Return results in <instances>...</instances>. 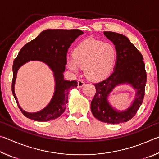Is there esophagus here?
Wrapping results in <instances>:
<instances>
[{
    "label": "esophagus",
    "mask_w": 159,
    "mask_h": 159,
    "mask_svg": "<svg viewBox=\"0 0 159 159\" xmlns=\"http://www.w3.org/2000/svg\"><path fill=\"white\" fill-rule=\"evenodd\" d=\"M85 85V82L83 81V80H78V87L79 88H82L83 86H84Z\"/></svg>",
    "instance_id": "1"
}]
</instances>
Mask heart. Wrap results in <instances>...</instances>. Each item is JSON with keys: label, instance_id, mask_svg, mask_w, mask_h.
<instances>
[{"label": "heart", "instance_id": "1", "mask_svg": "<svg viewBox=\"0 0 159 159\" xmlns=\"http://www.w3.org/2000/svg\"><path fill=\"white\" fill-rule=\"evenodd\" d=\"M116 58V51L109 43L98 40H85L73 51V57L67 59L66 64L71 71L78 72L84 68L85 76L91 80L103 79L111 71Z\"/></svg>", "mask_w": 159, "mask_h": 159}]
</instances>
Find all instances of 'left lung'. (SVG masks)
Masks as SVG:
<instances>
[{"mask_svg":"<svg viewBox=\"0 0 159 159\" xmlns=\"http://www.w3.org/2000/svg\"><path fill=\"white\" fill-rule=\"evenodd\" d=\"M104 34L115 45L117 59L113 73L106 79L94 84L96 93L91 102V111L100 121L118 124L133 118L142 105L147 73L142 54L127 37L111 31H104ZM126 82L136 89V99L125 111H116L108 103L107 98L116 86Z\"/></svg>","mask_w":159,"mask_h":159,"instance_id":"left-lung-1","label":"left lung"}]
</instances>
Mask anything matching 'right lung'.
Segmentation results:
<instances>
[{"label":"right lung","mask_w":159,"mask_h":159,"mask_svg":"<svg viewBox=\"0 0 159 159\" xmlns=\"http://www.w3.org/2000/svg\"><path fill=\"white\" fill-rule=\"evenodd\" d=\"M83 34L79 29H47L26 43L19 52L12 66V92L20 111L26 118L36 121H49L63 114L68 102L69 89L77 87L78 84L76 80L69 81L64 79L67 51L76 38ZM31 60H39L47 63L53 70L56 80L55 93L49 104L36 113H28L20 108L14 90L18 68Z\"/></svg>","instance_id":"1"}]
</instances>
